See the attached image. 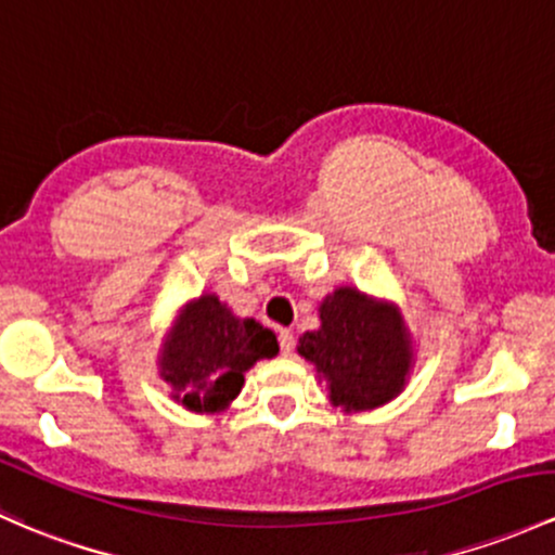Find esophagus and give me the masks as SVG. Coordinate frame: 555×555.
<instances>
[{
  "label": "esophagus",
  "mask_w": 555,
  "mask_h": 555,
  "mask_svg": "<svg viewBox=\"0 0 555 555\" xmlns=\"http://www.w3.org/2000/svg\"><path fill=\"white\" fill-rule=\"evenodd\" d=\"M279 348H282L284 356L295 351V335L289 330H279Z\"/></svg>",
  "instance_id": "esophagus-1"
}]
</instances>
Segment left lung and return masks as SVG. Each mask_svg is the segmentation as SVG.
Segmentation results:
<instances>
[{
	"label": "left lung",
	"instance_id": "obj_1",
	"mask_svg": "<svg viewBox=\"0 0 555 555\" xmlns=\"http://www.w3.org/2000/svg\"><path fill=\"white\" fill-rule=\"evenodd\" d=\"M319 330L300 335L297 353L326 383L332 406L348 415L366 412L404 390L415 366V340L393 300L337 287L319 302Z\"/></svg>",
	"mask_w": 555,
	"mask_h": 555
}]
</instances>
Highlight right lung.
<instances>
[{
    "label": "right lung",
    "instance_id": "right-lung-1",
    "mask_svg": "<svg viewBox=\"0 0 555 555\" xmlns=\"http://www.w3.org/2000/svg\"><path fill=\"white\" fill-rule=\"evenodd\" d=\"M276 353L271 330L236 317L215 293H202L178 311L156 366L172 388V401L189 412L215 415L242 393L244 372Z\"/></svg>",
    "mask_w": 555,
    "mask_h": 555
}]
</instances>
